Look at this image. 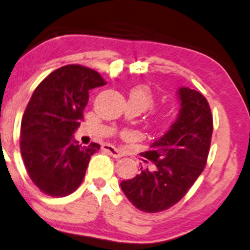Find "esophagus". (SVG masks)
<instances>
[{
  "label": "esophagus",
  "instance_id": "esophagus-1",
  "mask_svg": "<svg viewBox=\"0 0 250 250\" xmlns=\"http://www.w3.org/2000/svg\"><path fill=\"white\" fill-rule=\"evenodd\" d=\"M101 149L104 150V151H106L107 154H109L110 156H113V157L115 158H120L121 157V154H120V151L117 150L116 148H114L113 146H110V144H104V146H101Z\"/></svg>",
  "mask_w": 250,
  "mask_h": 250
}]
</instances>
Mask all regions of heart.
I'll return each instance as SVG.
<instances>
[{
  "instance_id": "obj_1",
  "label": "heart",
  "mask_w": 250,
  "mask_h": 250,
  "mask_svg": "<svg viewBox=\"0 0 250 250\" xmlns=\"http://www.w3.org/2000/svg\"><path fill=\"white\" fill-rule=\"evenodd\" d=\"M129 99L136 101L142 107L143 110L149 109L155 104V96L152 94L151 89L146 85L134 87L129 93ZM155 120L159 125H165V123L169 122V114L165 112L156 113Z\"/></svg>"
}]
</instances>
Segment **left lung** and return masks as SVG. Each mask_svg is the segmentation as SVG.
Here are the masks:
<instances>
[{
    "label": "left lung",
    "mask_w": 250,
    "mask_h": 250,
    "mask_svg": "<svg viewBox=\"0 0 250 250\" xmlns=\"http://www.w3.org/2000/svg\"><path fill=\"white\" fill-rule=\"evenodd\" d=\"M178 94L182 108L177 120L141 154L152 167H141L140 174L121 183L128 200L142 212L176 205L206 167L213 133L211 108L200 92L182 87Z\"/></svg>",
    "instance_id": "8db88e82"
}]
</instances>
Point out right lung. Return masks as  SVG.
Returning <instances> with one entry per match:
<instances>
[{
  "mask_svg": "<svg viewBox=\"0 0 250 250\" xmlns=\"http://www.w3.org/2000/svg\"><path fill=\"white\" fill-rule=\"evenodd\" d=\"M99 72L83 65L57 68L35 89L21 123V154L26 172L43 193L66 197L79 188L100 146L73 140L83 119L89 89L106 85Z\"/></svg>",
  "mask_w": 250,
  "mask_h": 250,
  "instance_id": "add662e5",
  "label": "right lung"
}]
</instances>
